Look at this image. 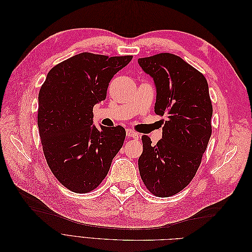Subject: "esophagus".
<instances>
[{"mask_svg":"<svg viewBox=\"0 0 252 252\" xmlns=\"http://www.w3.org/2000/svg\"><path fill=\"white\" fill-rule=\"evenodd\" d=\"M126 134H127L128 138H132V139H135V140H136V139H139V134H138V132H135V131L131 130V129H127Z\"/></svg>","mask_w":252,"mask_h":252,"instance_id":"esophagus-1","label":"esophagus"}]
</instances>
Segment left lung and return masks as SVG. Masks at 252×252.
<instances>
[{
    "label": "left lung",
    "instance_id": "obj_1",
    "mask_svg": "<svg viewBox=\"0 0 252 252\" xmlns=\"http://www.w3.org/2000/svg\"><path fill=\"white\" fill-rule=\"evenodd\" d=\"M139 65L154 79L155 112L166 116L161 141L144 135L139 170L145 186L159 197L184 189L200 167L211 136L212 105L207 80L172 53L142 58Z\"/></svg>",
    "mask_w": 252,
    "mask_h": 252
}]
</instances>
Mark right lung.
<instances>
[{
    "label": "right lung",
    "instance_id": "right-lung-1",
    "mask_svg": "<svg viewBox=\"0 0 252 252\" xmlns=\"http://www.w3.org/2000/svg\"><path fill=\"white\" fill-rule=\"evenodd\" d=\"M131 59L79 53L53 67L40 89L37 126L44 156L55 177L73 192L100 185L123 146L125 129H97L93 109Z\"/></svg>",
    "mask_w": 252,
    "mask_h": 252
}]
</instances>
